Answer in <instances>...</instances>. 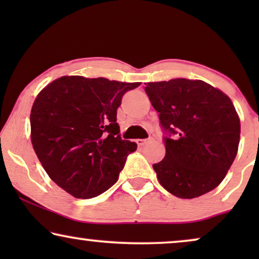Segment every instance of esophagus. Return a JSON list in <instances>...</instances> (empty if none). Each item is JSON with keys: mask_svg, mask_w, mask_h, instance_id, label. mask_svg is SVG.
<instances>
[{"mask_svg": "<svg viewBox=\"0 0 259 259\" xmlns=\"http://www.w3.org/2000/svg\"><path fill=\"white\" fill-rule=\"evenodd\" d=\"M147 143H148V139H138L137 140L138 146H144V145H146Z\"/></svg>", "mask_w": 259, "mask_h": 259, "instance_id": "1", "label": "esophagus"}]
</instances>
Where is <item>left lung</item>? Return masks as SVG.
Returning <instances> with one entry per match:
<instances>
[{
    "label": "left lung",
    "instance_id": "1",
    "mask_svg": "<svg viewBox=\"0 0 259 259\" xmlns=\"http://www.w3.org/2000/svg\"><path fill=\"white\" fill-rule=\"evenodd\" d=\"M145 84L165 133V158L153 165L159 183L184 199L215 189L238 151L240 121L231 99L201 80Z\"/></svg>",
    "mask_w": 259,
    "mask_h": 259
}]
</instances>
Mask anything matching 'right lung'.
Returning a JSON list of instances; mask_svg holds the SVG:
<instances>
[{
	"mask_svg": "<svg viewBox=\"0 0 259 259\" xmlns=\"http://www.w3.org/2000/svg\"><path fill=\"white\" fill-rule=\"evenodd\" d=\"M140 82L62 76L46 86L30 113L31 144L56 185L75 198L104 193L137 144L122 140L116 109Z\"/></svg>",
	"mask_w": 259,
	"mask_h": 259,
	"instance_id": "right-lung-1",
	"label": "right lung"
}]
</instances>
